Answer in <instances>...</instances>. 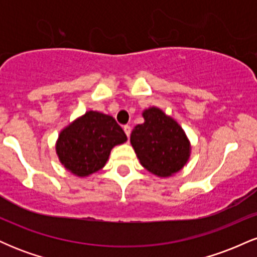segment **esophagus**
<instances>
[{
  "label": "esophagus",
  "instance_id": "1",
  "mask_svg": "<svg viewBox=\"0 0 257 257\" xmlns=\"http://www.w3.org/2000/svg\"><path fill=\"white\" fill-rule=\"evenodd\" d=\"M123 129H124V133L126 134V137H131V133H132V128L129 125H124L123 126Z\"/></svg>",
  "mask_w": 257,
  "mask_h": 257
}]
</instances>
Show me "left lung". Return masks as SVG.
I'll return each mask as SVG.
<instances>
[{
  "instance_id": "1",
  "label": "left lung",
  "mask_w": 257,
  "mask_h": 257,
  "mask_svg": "<svg viewBox=\"0 0 257 257\" xmlns=\"http://www.w3.org/2000/svg\"><path fill=\"white\" fill-rule=\"evenodd\" d=\"M145 122L133 129L131 143L141 164L158 176L179 172L190 156L184 129L159 108L144 111Z\"/></svg>"
}]
</instances>
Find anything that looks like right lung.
Returning a JSON list of instances; mask_svg holds the SVG:
<instances>
[{
  "label": "right lung",
  "mask_w": 257,
  "mask_h": 257,
  "mask_svg": "<svg viewBox=\"0 0 257 257\" xmlns=\"http://www.w3.org/2000/svg\"><path fill=\"white\" fill-rule=\"evenodd\" d=\"M126 141V135L113 117L89 111L59 135L57 153L66 169L87 176L105 166L112 147Z\"/></svg>",
  "instance_id": "right-lung-1"
}]
</instances>
